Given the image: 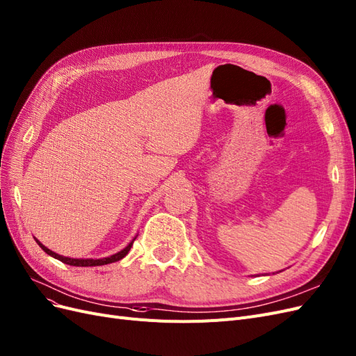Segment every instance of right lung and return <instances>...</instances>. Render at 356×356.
Segmentation results:
<instances>
[{"mask_svg":"<svg viewBox=\"0 0 356 356\" xmlns=\"http://www.w3.org/2000/svg\"><path fill=\"white\" fill-rule=\"evenodd\" d=\"M134 240H136V238H134ZM134 240H132V241L128 244V246H127L124 250H120V252H118V253H115V254H112V256H108V257H103V259H72V257L61 256V254H57V253H54V252H53V250H50V249H47L42 243H40L38 240L35 238V241L40 244V248H41V249H42V250H44L47 254H50V256L56 257V259L61 261V262H63V264L72 265V266H99V265H107V264H112V262L120 261L122 257H125V256L128 254V252L131 250Z\"/></svg>","mask_w":356,"mask_h":356,"instance_id":"1","label":"right lung"}]
</instances>
